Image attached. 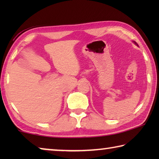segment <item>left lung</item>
Wrapping results in <instances>:
<instances>
[{
  "label": "left lung",
  "instance_id": "8db88e82",
  "mask_svg": "<svg viewBox=\"0 0 159 159\" xmlns=\"http://www.w3.org/2000/svg\"><path fill=\"white\" fill-rule=\"evenodd\" d=\"M136 44H137V43H136Z\"/></svg>",
  "mask_w": 159,
  "mask_h": 159
}]
</instances>
